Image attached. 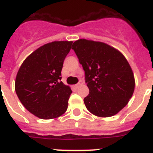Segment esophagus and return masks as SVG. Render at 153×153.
<instances>
[{"instance_id":"1","label":"esophagus","mask_w":153,"mask_h":153,"mask_svg":"<svg viewBox=\"0 0 153 153\" xmlns=\"http://www.w3.org/2000/svg\"><path fill=\"white\" fill-rule=\"evenodd\" d=\"M82 85H83V82H82V81H80L79 82V83H77L76 85H75V86H75L76 88H79V86H81Z\"/></svg>"}]
</instances>
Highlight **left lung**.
I'll return each mask as SVG.
<instances>
[{
  "label": "left lung",
  "mask_w": 153,
  "mask_h": 153,
  "mask_svg": "<svg viewBox=\"0 0 153 153\" xmlns=\"http://www.w3.org/2000/svg\"><path fill=\"white\" fill-rule=\"evenodd\" d=\"M85 71L90 93L86 109L100 117L120 112L133 96L135 79L130 65L118 50L102 42L80 39L71 48Z\"/></svg>",
  "instance_id": "left-lung-1"
}]
</instances>
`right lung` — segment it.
Masks as SVG:
<instances>
[{
    "label": "right lung",
    "instance_id": "add662e5",
    "mask_svg": "<svg viewBox=\"0 0 153 153\" xmlns=\"http://www.w3.org/2000/svg\"><path fill=\"white\" fill-rule=\"evenodd\" d=\"M72 41H54L37 48L20 66L15 91L22 105L41 119L57 118L67 111L72 91L60 81Z\"/></svg>",
    "mask_w": 153,
    "mask_h": 153
}]
</instances>
